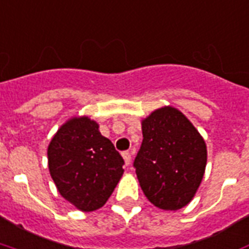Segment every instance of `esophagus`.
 <instances>
[{
	"label": "esophagus",
	"mask_w": 249,
	"mask_h": 249,
	"mask_svg": "<svg viewBox=\"0 0 249 249\" xmlns=\"http://www.w3.org/2000/svg\"><path fill=\"white\" fill-rule=\"evenodd\" d=\"M123 157H124L125 165H126V166H129L130 162H132V153H130V152H124V153H123Z\"/></svg>",
	"instance_id": "1"
}]
</instances>
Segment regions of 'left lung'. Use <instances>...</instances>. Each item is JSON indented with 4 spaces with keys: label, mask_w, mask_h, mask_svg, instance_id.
I'll list each match as a JSON object with an SVG mask.
<instances>
[{
    "label": "left lung",
    "mask_w": 249,
    "mask_h": 249,
    "mask_svg": "<svg viewBox=\"0 0 249 249\" xmlns=\"http://www.w3.org/2000/svg\"><path fill=\"white\" fill-rule=\"evenodd\" d=\"M142 143L136 174L150 203L166 211L189 204L203 179L207 146L181 110L166 106L141 121Z\"/></svg>",
    "instance_id": "1"
}]
</instances>
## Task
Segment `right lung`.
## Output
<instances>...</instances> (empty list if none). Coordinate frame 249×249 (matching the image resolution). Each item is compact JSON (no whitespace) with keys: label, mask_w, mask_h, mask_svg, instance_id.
<instances>
[{"label":"right lung","mask_w":249,"mask_h":249,"mask_svg":"<svg viewBox=\"0 0 249 249\" xmlns=\"http://www.w3.org/2000/svg\"><path fill=\"white\" fill-rule=\"evenodd\" d=\"M47 158L59 194L84 213L103 207L124 174L123 157L88 116H73L59 128Z\"/></svg>","instance_id":"obj_1"}]
</instances>
